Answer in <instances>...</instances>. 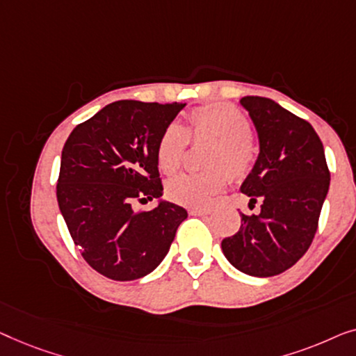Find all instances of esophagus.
Wrapping results in <instances>:
<instances>
[{
	"instance_id": "34e87169",
	"label": "esophagus",
	"mask_w": 356,
	"mask_h": 356,
	"mask_svg": "<svg viewBox=\"0 0 356 356\" xmlns=\"http://www.w3.org/2000/svg\"><path fill=\"white\" fill-rule=\"evenodd\" d=\"M188 213L192 214V216H207V214H209L211 211L207 208H190Z\"/></svg>"
}]
</instances>
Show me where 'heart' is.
Masks as SVG:
<instances>
[{
  "label": "heart",
  "mask_w": 356,
  "mask_h": 356,
  "mask_svg": "<svg viewBox=\"0 0 356 356\" xmlns=\"http://www.w3.org/2000/svg\"><path fill=\"white\" fill-rule=\"evenodd\" d=\"M252 124L230 104H208L188 114L187 132L169 124L156 147V163L164 174H174L182 166L188 138L211 140L207 172H187L171 179L166 185L168 197L179 204L204 208L221 193L232 177L240 179L252 169L254 149L250 142ZM228 170L226 172L225 169Z\"/></svg>",
  "instance_id": "1"
}]
</instances>
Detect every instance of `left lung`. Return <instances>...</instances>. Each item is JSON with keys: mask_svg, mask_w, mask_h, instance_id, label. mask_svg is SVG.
Returning <instances> with one entry per match:
<instances>
[{"mask_svg": "<svg viewBox=\"0 0 356 356\" xmlns=\"http://www.w3.org/2000/svg\"><path fill=\"white\" fill-rule=\"evenodd\" d=\"M240 104L259 140L258 159L240 190L250 197L248 207L258 202L261 211L240 213L238 232L221 247L238 271L271 277L292 268L312 245L330 174L312 124L269 98L243 97Z\"/></svg>", "mask_w": 356, "mask_h": 356, "instance_id": "8db88e82", "label": "left lung"}]
</instances>
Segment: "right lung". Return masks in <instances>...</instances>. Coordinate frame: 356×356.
<instances>
[{
  "mask_svg": "<svg viewBox=\"0 0 356 356\" xmlns=\"http://www.w3.org/2000/svg\"><path fill=\"white\" fill-rule=\"evenodd\" d=\"M184 103L121 99L72 130L61 154L56 197L74 243L85 261L113 280L147 276L166 257L187 219L163 200L156 147ZM158 197L152 212L135 201Z\"/></svg>",
  "mask_w": 356,
  "mask_h": 356,
  "instance_id": "add662e5",
  "label": "right lung"
}]
</instances>
